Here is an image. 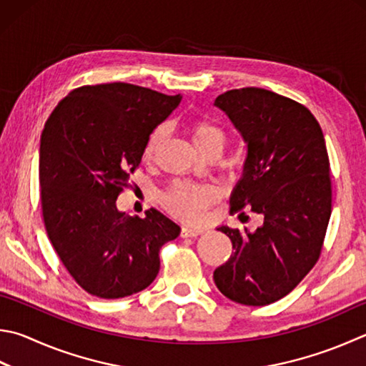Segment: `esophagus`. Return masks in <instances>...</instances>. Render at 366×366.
Wrapping results in <instances>:
<instances>
[{
  "label": "esophagus",
  "mask_w": 366,
  "mask_h": 366,
  "mask_svg": "<svg viewBox=\"0 0 366 366\" xmlns=\"http://www.w3.org/2000/svg\"><path fill=\"white\" fill-rule=\"evenodd\" d=\"M203 232H204V229H202V227H189V225H184L182 230H181V237L182 238L198 237V235H202Z\"/></svg>",
  "instance_id": "obj_1"
}]
</instances>
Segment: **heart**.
<instances>
[{
  "mask_svg": "<svg viewBox=\"0 0 366 366\" xmlns=\"http://www.w3.org/2000/svg\"><path fill=\"white\" fill-rule=\"evenodd\" d=\"M168 126L160 124L150 132L144 149L145 158H154L158 149L162 147L166 136H168ZM192 141L197 149L206 154L211 149H224L225 132L216 123L209 119H197L192 124ZM219 197V190L211 184H192V182H176L171 185L164 194V206L176 216L187 219V221H198L202 219L203 211L209 204L214 203Z\"/></svg>",
  "mask_w": 366,
  "mask_h": 366,
  "instance_id": "obj_1",
  "label": "heart"
}]
</instances>
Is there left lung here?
Masks as SVG:
<instances>
[{"mask_svg": "<svg viewBox=\"0 0 366 366\" xmlns=\"http://www.w3.org/2000/svg\"><path fill=\"white\" fill-rule=\"evenodd\" d=\"M214 105L247 144L232 212L251 208L264 222L254 232L217 229L234 252L212 277L232 301L267 305L293 291L320 256L331 216L327 145L315 117L277 92L232 89Z\"/></svg>", "mask_w": 366, "mask_h": 366, "instance_id": "left-lung-1", "label": "left lung"}]
</instances>
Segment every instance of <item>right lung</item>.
<instances>
[{
	"mask_svg": "<svg viewBox=\"0 0 366 366\" xmlns=\"http://www.w3.org/2000/svg\"><path fill=\"white\" fill-rule=\"evenodd\" d=\"M182 101L141 86H81L59 102L39 141L46 232L75 282L118 299L155 280L160 252L181 227L152 208L119 212L117 198L142 160L150 132Z\"/></svg>",
	"mask_w": 366,
	"mask_h": 366,
	"instance_id": "1",
	"label": "right lung"
}]
</instances>
